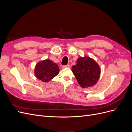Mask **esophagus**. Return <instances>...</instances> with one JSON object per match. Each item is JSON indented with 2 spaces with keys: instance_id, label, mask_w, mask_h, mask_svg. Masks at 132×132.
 Instances as JSON below:
<instances>
[{
  "instance_id": "1",
  "label": "esophagus",
  "mask_w": 132,
  "mask_h": 132,
  "mask_svg": "<svg viewBox=\"0 0 132 132\" xmlns=\"http://www.w3.org/2000/svg\"><path fill=\"white\" fill-rule=\"evenodd\" d=\"M63 68H70V65L69 64H68L67 65H63Z\"/></svg>"
}]
</instances>
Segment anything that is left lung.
<instances>
[{
	"instance_id": "obj_1",
	"label": "left lung",
	"mask_w": 132,
	"mask_h": 132,
	"mask_svg": "<svg viewBox=\"0 0 132 132\" xmlns=\"http://www.w3.org/2000/svg\"><path fill=\"white\" fill-rule=\"evenodd\" d=\"M77 65L72 67L73 73L79 85L82 88L94 86L100 76L101 70L95 60L89 57H80L77 61Z\"/></svg>"
}]
</instances>
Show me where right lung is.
I'll return each mask as SVG.
<instances>
[{
	"mask_svg": "<svg viewBox=\"0 0 132 132\" xmlns=\"http://www.w3.org/2000/svg\"><path fill=\"white\" fill-rule=\"evenodd\" d=\"M59 73L58 65L50 59L38 62L35 67V74L39 80L48 82Z\"/></svg>",
	"mask_w": 132,
	"mask_h": 132,
	"instance_id": "right-lung-1",
	"label": "right lung"
}]
</instances>
